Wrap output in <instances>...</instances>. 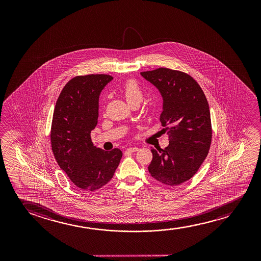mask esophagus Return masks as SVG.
Segmentation results:
<instances>
[{"label":"esophagus","instance_id":"esophagus-1","mask_svg":"<svg viewBox=\"0 0 261 261\" xmlns=\"http://www.w3.org/2000/svg\"><path fill=\"white\" fill-rule=\"evenodd\" d=\"M137 150H139V148L138 147H131V148H128V149H126L125 150V152H136Z\"/></svg>","mask_w":261,"mask_h":261}]
</instances>
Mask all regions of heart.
Listing matches in <instances>:
<instances>
[{
  "mask_svg": "<svg viewBox=\"0 0 261 261\" xmlns=\"http://www.w3.org/2000/svg\"><path fill=\"white\" fill-rule=\"evenodd\" d=\"M121 92L126 100L128 101V103L131 105L136 102L140 103L144 97L143 89L138 85V83L134 79H129L124 83V85L121 87Z\"/></svg>",
  "mask_w": 261,
  "mask_h": 261,
  "instance_id": "obj_1",
  "label": "heart"
}]
</instances>
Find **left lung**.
<instances>
[{
  "label": "left lung",
  "instance_id": "obj_1",
  "mask_svg": "<svg viewBox=\"0 0 261 261\" xmlns=\"http://www.w3.org/2000/svg\"><path fill=\"white\" fill-rule=\"evenodd\" d=\"M163 98L161 125L169 144L164 150L151 147L148 167L159 182L179 186L192 178L207 157L212 138L207 98L196 80L185 72L160 68L141 72Z\"/></svg>",
  "mask_w": 261,
  "mask_h": 261
}]
</instances>
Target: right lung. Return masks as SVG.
<instances>
[{
	"label": "right lung",
	"instance_id": "add662e5",
	"mask_svg": "<svg viewBox=\"0 0 261 261\" xmlns=\"http://www.w3.org/2000/svg\"><path fill=\"white\" fill-rule=\"evenodd\" d=\"M113 77L104 74L77 75L59 95L50 128V144L60 168L80 189L93 192L111 181L122 158L93 146L91 131L99 116V97Z\"/></svg>",
	"mask_w": 261,
	"mask_h": 261
}]
</instances>
